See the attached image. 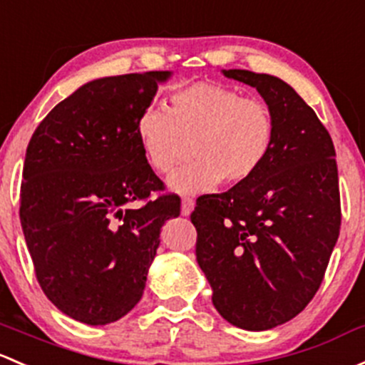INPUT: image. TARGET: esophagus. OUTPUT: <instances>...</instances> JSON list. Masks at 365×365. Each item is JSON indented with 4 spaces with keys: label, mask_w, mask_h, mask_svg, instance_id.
<instances>
[{
    "label": "esophagus",
    "mask_w": 365,
    "mask_h": 365,
    "mask_svg": "<svg viewBox=\"0 0 365 365\" xmlns=\"http://www.w3.org/2000/svg\"><path fill=\"white\" fill-rule=\"evenodd\" d=\"M194 206H195V202L192 197H183L182 199V215L183 217H189V215L192 213Z\"/></svg>",
    "instance_id": "esophagus-1"
}]
</instances>
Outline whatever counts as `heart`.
I'll list each match as a JSON object with an SVG mask.
<instances>
[{
	"mask_svg": "<svg viewBox=\"0 0 365 365\" xmlns=\"http://www.w3.org/2000/svg\"><path fill=\"white\" fill-rule=\"evenodd\" d=\"M273 112L264 101L220 83L199 82L171 96V110L150 105L138 115L136 136L157 173H170L192 143L195 159L168 180L180 194L218 183L241 185L264 166L274 145Z\"/></svg>",
	"mask_w": 365,
	"mask_h": 365,
	"instance_id": "obj_1",
	"label": "heart"
}]
</instances>
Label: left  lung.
Here are the masks:
<instances>
[{
	"mask_svg": "<svg viewBox=\"0 0 365 365\" xmlns=\"http://www.w3.org/2000/svg\"><path fill=\"white\" fill-rule=\"evenodd\" d=\"M224 75L259 91L274 145L248 182L197 199L195 257L217 312L240 329L267 331L297 317L322 285L341 227L336 150L289 83L247 70Z\"/></svg>",
	"mask_w": 365,
	"mask_h": 365,
	"instance_id": "obj_1",
	"label": "left lung"
}]
</instances>
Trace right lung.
I'll use <instances>...</instances> for the list:
<instances>
[{
	"label": "right lung",
	"mask_w": 365,
	"mask_h": 365,
	"mask_svg": "<svg viewBox=\"0 0 365 365\" xmlns=\"http://www.w3.org/2000/svg\"><path fill=\"white\" fill-rule=\"evenodd\" d=\"M170 76L92 80L29 140L19 210L26 245L48 301L82 324L106 325L138 304L160 227L180 215L178 195L152 199L163 182L136 136L138 115Z\"/></svg>",
	"instance_id": "add662e5"
}]
</instances>
